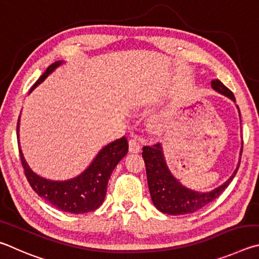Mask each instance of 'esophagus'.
<instances>
[{
  "label": "esophagus",
  "mask_w": 259,
  "mask_h": 259,
  "mask_svg": "<svg viewBox=\"0 0 259 259\" xmlns=\"http://www.w3.org/2000/svg\"><path fill=\"white\" fill-rule=\"evenodd\" d=\"M128 146H130V152L132 153H139L140 151H141V147H140L139 142L137 141V140H130L128 142Z\"/></svg>",
  "instance_id": "obj_1"
}]
</instances>
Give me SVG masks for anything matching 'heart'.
Segmentation results:
<instances>
[{
	"label": "heart",
	"mask_w": 259,
	"mask_h": 259,
	"mask_svg": "<svg viewBox=\"0 0 259 259\" xmlns=\"http://www.w3.org/2000/svg\"><path fill=\"white\" fill-rule=\"evenodd\" d=\"M160 126H161V124H160V121H158V120H156V121H153V124H152V127H153V130H159L160 128Z\"/></svg>",
	"instance_id": "1"
}]
</instances>
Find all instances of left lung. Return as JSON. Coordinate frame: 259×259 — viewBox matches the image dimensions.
I'll return each mask as SVG.
<instances>
[{"label": "left lung", "mask_w": 259, "mask_h": 259, "mask_svg": "<svg viewBox=\"0 0 259 259\" xmlns=\"http://www.w3.org/2000/svg\"><path fill=\"white\" fill-rule=\"evenodd\" d=\"M211 88L216 92L225 95L226 98L235 102L233 93L221 80H211ZM237 108L239 109L238 106ZM241 153L242 146L241 150H240V156H241ZM142 157L144 159V164H146L148 187L153 205L158 210L164 212V214L175 216L191 214V212L197 211L203 206H206L207 203L211 202L217 197H220V194L232 182L240 166V159H241V157H240L237 168L226 182L214 190H210V191L200 192L184 187L170 173L160 143H157L152 147H143Z\"/></svg>", "instance_id": "obj_1"}]
</instances>
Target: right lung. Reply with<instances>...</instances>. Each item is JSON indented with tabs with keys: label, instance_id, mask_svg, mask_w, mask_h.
Returning <instances> with one entry per match:
<instances>
[{
	"label": "right lung",
	"instance_id": "right-lung-1",
	"mask_svg": "<svg viewBox=\"0 0 259 259\" xmlns=\"http://www.w3.org/2000/svg\"><path fill=\"white\" fill-rule=\"evenodd\" d=\"M62 63L63 61H56L49 66L31 88L30 92L40 83H43L50 74H52ZM19 121L20 117L17 125L18 141H19ZM18 144H19L21 164L30 187L40 198L51 203L53 207L71 214H84V212L93 211L102 205L112 170L128 151V142L125 137H122L104 146L88 166V168H85L79 175L65 181H53L44 179L30 169L22 155L20 143L18 142Z\"/></svg>",
	"mask_w": 259,
	"mask_h": 259
}]
</instances>
